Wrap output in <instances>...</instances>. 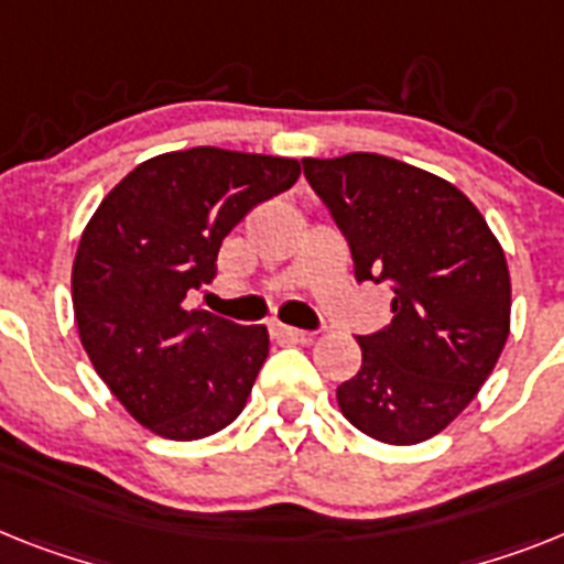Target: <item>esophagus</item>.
Wrapping results in <instances>:
<instances>
[{"label":"esophagus","instance_id":"obj_1","mask_svg":"<svg viewBox=\"0 0 564 564\" xmlns=\"http://www.w3.org/2000/svg\"><path fill=\"white\" fill-rule=\"evenodd\" d=\"M272 335L278 340H290V344H295V340H310L312 338L306 329H295V326H283V324H274Z\"/></svg>","mask_w":564,"mask_h":564}]
</instances>
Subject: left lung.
<instances>
[{
  "label": "left lung",
  "mask_w": 564,
  "mask_h": 564,
  "mask_svg": "<svg viewBox=\"0 0 564 564\" xmlns=\"http://www.w3.org/2000/svg\"><path fill=\"white\" fill-rule=\"evenodd\" d=\"M301 163L347 238L355 281L392 286L390 324L355 335L361 370L338 387L340 413L384 444L427 442L505 349V252L465 194L424 169L367 151Z\"/></svg>",
  "instance_id": "obj_1"
}]
</instances>
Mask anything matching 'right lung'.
Instances as JSON below:
<instances>
[{
	"label": "right lung",
	"mask_w": 564,
	"mask_h": 564,
	"mask_svg": "<svg viewBox=\"0 0 564 564\" xmlns=\"http://www.w3.org/2000/svg\"><path fill=\"white\" fill-rule=\"evenodd\" d=\"M301 163L197 145L140 163L106 194L74 258V315L94 370L143 427L192 442L238 419L269 355L267 326L183 306L220 243Z\"/></svg>",
	"instance_id": "obj_1"
}]
</instances>
